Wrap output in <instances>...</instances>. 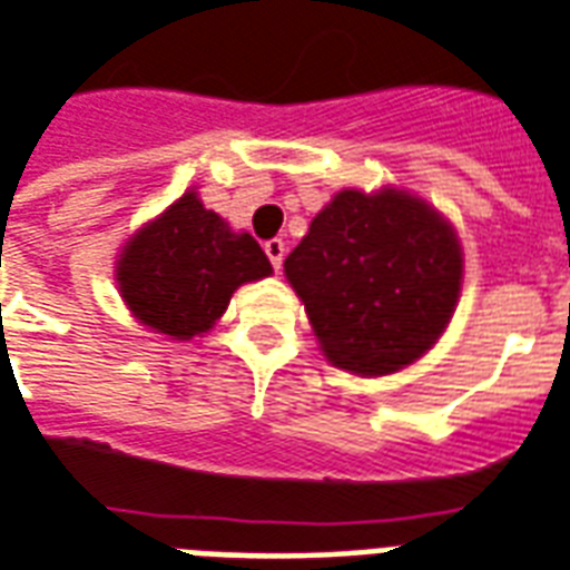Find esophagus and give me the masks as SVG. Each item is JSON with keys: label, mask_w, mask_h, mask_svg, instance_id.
Masks as SVG:
<instances>
[{"label": "esophagus", "mask_w": 570, "mask_h": 570, "mask_svg": "<svg viewBox=\"0 0 570 570\" xmlns=\"http://www.w3.org/2000/svg\"><path fill=\"white\" fill-rule=\"evenodd\" d=\"M264 252H267V258H269V264H273V269H279L282 258H285V243H282L279 237L267 239V243H264Z\"/></svg>", "instance_id": "1"}]
</instances>
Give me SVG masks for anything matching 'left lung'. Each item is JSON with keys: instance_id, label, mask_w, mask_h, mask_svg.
I'll use <instances>...</instances> for the list:
<instances>
[{"instance_id": "1", "label": "left lung", "mask_w": 570, "mask_h": 570, "mask_svg": "<svg viewBox=\"0 0 570 570\" xmlns=\"http://www.w3.org/2000/svg\"><path fill=\"white\" fill-rule=\"evenodd\" d=\"M324 357L354 375H391L439 342L463 246L426 200L400 188H342L285 258Z\"/></svg>"}]
</instances>
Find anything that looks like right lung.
Listing matches in <instances>:
<instances>
[{"instance_id": "add662e5", "label": "right lung", "mask_w": 570, "mask_h": 570, "mask_svg": "<svg viewBox=\"0 0 570 570\" xmlns=\"http://www.w3.org/2000/svg\"><path fill=\"white\" fill-rule=\"evenodd\" d=\"M252 234H237L186 191L158 219L135 230L117 258V285L131 315L153 333L186 342L225 315L230 294L269 276Z\"/></svg>"}]
</instances>
